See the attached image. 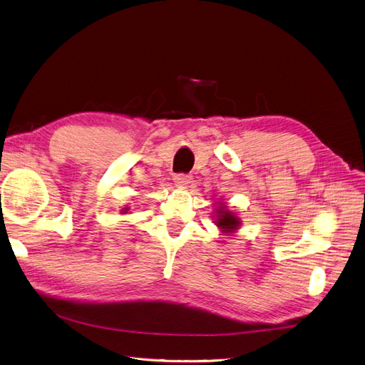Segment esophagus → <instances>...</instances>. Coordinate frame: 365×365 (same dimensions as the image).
<instances>
[{
    "label": "esophagus",
    "mask_w": 365,
    "mask_h": 365,
    "mask_svg": "<svg viewBox=\"0 0 365 365\" xmlns=\"http://www.w3.org/2000/svg\"><path fill=\"white\" fill-rule=\"evenodd\" d=\"M192 175H187V173H176L173 176V181L176 185H181V187H187L192 182Z\"/></svg>",
    "instance_id": "1"
}]
</instances>
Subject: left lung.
I'll list each match as a JSON object with an SVG mask.
<instances>
[{
    "instance_id": "8db88e82",
    "label": "left lung",
    "mask_w": 365,
    "mask_h": 365,
    "mask_svg": "<svg viewBox=\"0 0 365 365\" xmlns=\"http://www.w3.org/2000/svg\"><path fill=\"white\" fill-rule=\"evenodd\" d=\"M217 213H220V217L216 220V224L219 227H222L225 231H231V230H235V228L239 227V224H240L239 219L233 213H230L228 210H225V207L220 205L219 210H217Z\"/></svg>"
}]
</instances>
